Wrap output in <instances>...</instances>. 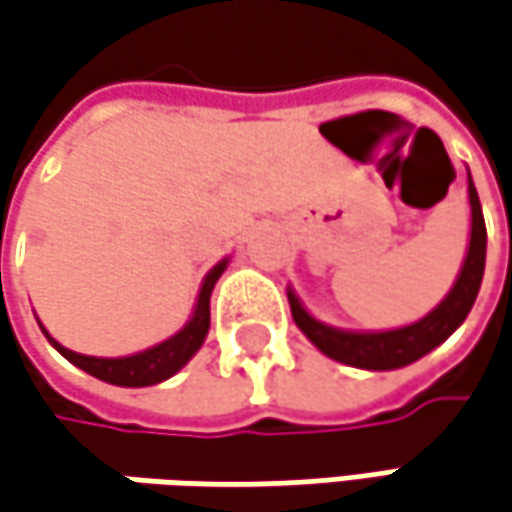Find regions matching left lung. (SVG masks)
Segmentation results:
<instances>
[{"label":"left lung","mask_w":512,"mask_h":512,"mask_svg":"<svg viewBox=\"0 0 512 512\" xmlns=\"http://www.w3.org/2000/svg\"><path fill=\"white\" fill-rule=\"evenodd\" d=\"M466 194H469V243H466L464 263L452 289L443 295V301L435 310H429L426 316L411 324L391 327V330H345L313 316L298 298V292L286 286L289 310L298 330L324 356L350 368H362V371H397L443 345L469 316L481 281H484V263H487V228H484L481 202H478V191L472 185L469 170H466Z\"/></svg>","instance_id":"left-lung-1"}]
</instances>
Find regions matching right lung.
Masks as SVG:
<instances>
[{
	"label": "right lung",
	"instance_id": "right-lung-1",
	"mask_svg": "<svg viewBox=\"0 0 512 512\" xmlns=\"http://www.w3.org/2000/svg\"><path fill=\"white\" fill-rule=\"evenodd\" d=\"M228 260L231 257L217 260L208 269V275L202 278V286L196 292L194 310H191V318L185 321V327L176 330L165 342L147 347V350H138V353H130V356H86V353H75V350L63 347L48 333L43 324L40 327H43L46 339L60 356H66L75 368L86 371V374L95 376V379H101V382L121 385V388L159 385V382H165L173 374H179L194 359L196 350L202 347V342H205L208 327H211V292H214V284L220 281V275L226 272Z\"/></svg>",
	"mask_w": 512,
	"mask_h": 512
}]
</instances>
